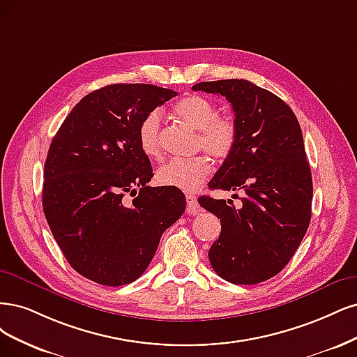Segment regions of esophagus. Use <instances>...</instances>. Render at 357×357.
<instances>
[{
    "label": "esophagus",
    "mask_w": 357,
    "mask_h": 357,
    "mask_svg": "<svg viewBox=\"0 0 357 357\" xmlns=\"http://www.w3.org/2000/svg\"><path fill=\"white\" fill-rule=\"evenodd\" d=\"M187 212H188L190 215H197V213L200 212V209H199V202H197V199H195L194 195H191V194L187 195Z\"/></svg>",
    "instance_id": "1"
}]
</instances>
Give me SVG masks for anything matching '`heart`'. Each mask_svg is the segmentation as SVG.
<instances>
[{
  "label": "heart",
  "mask_w": 357,
  "mask_h": 357,
  "mask_svg": "<svg viewBox=\"0 0 357 357\" xmlns=\"http://www.w3.org/2000/svg\"><path fill=\"white\" fill-rule=\"evenodd\" d=\"M174 114L188 128L199 130L195 145L203 148L216 160H225L237 144V126L233 119L220 117L215 103L200 95H190L174 107ZM162 119L157 111L148 112L137 128V141L142 153L149 158L162 155ZM212 172L211 160L206 155L175 158L157 170V181L165 187L182 191H195Z\"/></svg>",
  "instance_id": "heart-1"
}]
</instances>
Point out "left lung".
<instances>
[{
  "label": "left lung",
  "instance_id": "1",
  "mask_svg": "<svg viewBox=\"0 0 357 357\" xmlns=\"http://www.w3.org/2000/svg\"><path fill=\"white\" fill-rule=\"evenodd\" d=\"M192 90L225 96L238 133L209 187L241 190L240 206L199 199L221 220L220 238L209 249L212 268L234 284L266 282L291 261L312 218L313 181L300 123L286 102L248 79L204 82Z\"/></svg>",
  "mask_w": 357,
  "mask_h": 357
}]
</instances>
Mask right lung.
<instances>
[{
    "label": "right lung",
    "instance_id": "right-lung-1",
    "mask_svg": "<svg viewBox=\"0 0 357 357\" xmlns=\"http://www.w3.org/2000/svg\"><path fill=\"white\" fill-rule=\"evenodd\" d=\"M176 95L153 84L105 86L79 100L53 137L44 215L66 261L91 282L121 286L141 278L185 211L179 188L148 185L153 167L137 141L142 119Z\"/></svg>",
    "mask_w": 357,
    "mask_h": 357
}]
</instances>
